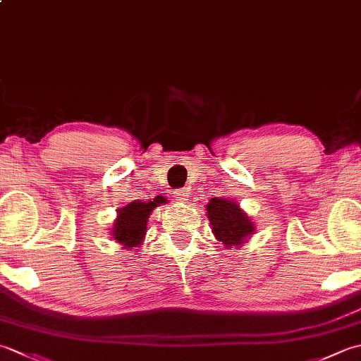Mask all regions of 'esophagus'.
I'll return each mask as SVG.
<instances>
[{
  "label": "esophagus",
  "mask_w": 361,
  "mask_h": 361,
  "mask_svg": "<svg viewBox=\"0 0 361 361\" xmlns=\"http://www.w3.org/2000/svg\"><path fill=\"white\" fill-rule=\"evenodd\" d=\"M173 197L176 202H188L189 200V192L185 189H178L173 192Z\"/></svg>",
  "instance_id": "esophagus-1"
}]
</instances>
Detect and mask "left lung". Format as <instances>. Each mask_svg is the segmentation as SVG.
Wrapping results in <instances>:
<instances>
[{"mask_svg":"<svg viewBox=\"0 0 361 361\" xmlns=\"http://www.w3.org/2000/svg\"><path fill=\"white\" fill-rule=\"evenodd\" d=\"M206 211H208L214 234L226 245V248L240 245L243 239H247L255 231L250 219L245 216V212L234 200L214 197L206 206Z\"/></svg>","mask_w":361,"mask_h":361,"instance_id":"1","label":"left lung"}]
</instances>
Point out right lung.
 <instances>
[{"instance_id":"right-lung-1","label":"right lung","mask_w":361,"mask_h":361,"mask_svg":"<svg viewBox=\"0 0 361 361\" xmlns=\"http://www.w3.org/2000/svg\"><path fill=\"white\" fill-rule=\"evenodd\" d=\"M166 198L157 197L153 202H132L126 208H121L118 212V220L114 224L113 239L124 245L127 248H133L140 245L144 239L145 228H147V219L150 212L157 208L159 203H164Z\"/></svg>"}]
</instances>
